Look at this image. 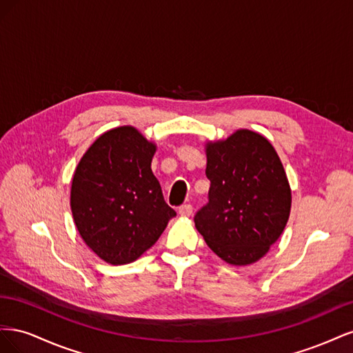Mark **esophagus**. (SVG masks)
I'll use <instances>...</instances> for the list:
<instances>
[{"label":"esophagus","mask_w":353,"mask_h":353,"mask_svg":"<svg viewBox=\"0 0 353 353\" xmlns=\"http://www.w3.org/2000/svg\"><path fill=\"white\" fill-rule=\"evenodd\" d=\"M178 213L181 216H190L193 213V206L191 205H183L178 209Z\"/></svg>","instance_id":"esophagus-1"}]
</instances>
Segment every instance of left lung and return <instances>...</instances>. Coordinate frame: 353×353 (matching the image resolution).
Returning <instances> with one entry per match:
<instances>
[{
  "label": "left lung",
  "instance_id": "8db88e82",
  "mask_svg": "<svg viewBox=\"0 0 353 353\" xmlns=\"http://www.w3.org/2000/svg\"><path fill=\"white\" fill-rule=\"evenodd\" d=\"M209 201L194 216L209 248L230 265L258 262L290 216L292 190L272 144L239 130L206 144Z\"/></svg>",
  "mask_w": 353,
  "mask_h": 353
}]
</instances>
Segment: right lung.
<instances>
[{
	"label": "right lung",
	"instance_id": "add662e5",
	"mask_svg": "<svg viewBox=\"0 0 353 353\" xmlns=\"http://www.w3.org/2000/svg\"><path fill=\"white\" fill-rule=\"evenodd\" d=\"M156 144L134 126L104 132L73 174L70 209L88 248L112 265H125L152 248L176 212L152 172Z\"/></svg>",
	"mask_w": 353,
	"mask_h": 353
}]
</instances>
